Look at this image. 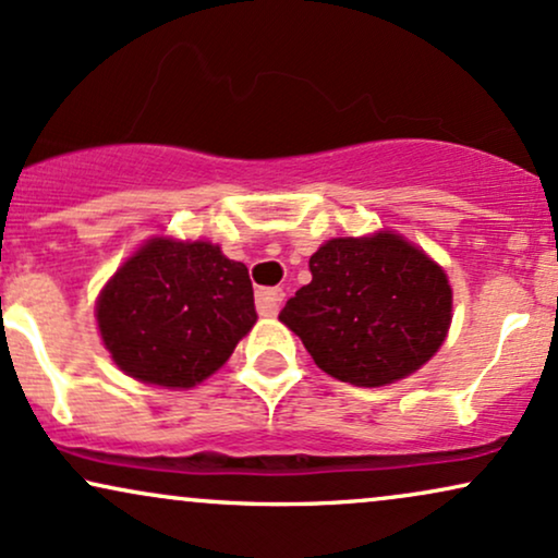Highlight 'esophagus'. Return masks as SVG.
I'll list each match as a JSON object with an SVG mask.
<instances>
[{"label": "esophagus", "mask_w": 558, "mask_h": 558, "mask_svg": "<svg viewBox=\"0 0 558 558\" xmlns=\"http://www.w3.org/2000/svg\"><path fill=\"white\" fill-rule=\"evenodd\" d=\"M281 300H284V292H281L279 287H274V290H258L256 292L258 313L260 315H277L281 307Z\"/></svg>", "instance_id": "obj_1"}]
</instances>
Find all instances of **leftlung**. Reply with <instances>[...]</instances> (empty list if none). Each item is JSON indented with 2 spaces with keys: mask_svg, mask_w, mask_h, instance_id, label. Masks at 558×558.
I'll list each match as a JSON object with an SVG mask.
<instances>
[{
  "mask_svg": "<svg viewBox=\"0 0 558 558\" xmlns=\"http://www.w3.org/2000/svg\"><path fill=\"white\" fill-rule=\"evenodd\" d=\"M311 274L279 320L336 380L380 388L442 347L452 320L447 274L396 232L328 240L311 256Z\"/></svg>",
  "mask_w": 558,
  "mask_h": 558,
  "instance_id": "left-lung-1",
  "label": "left lung"
}]
</instances>
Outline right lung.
I'll use <instances>...</instances> for the list:
<instances>
[{
    "mask_svg": "<svg viewBox=\"0 0 558 558\" xmlns=\"http://www.w3.org/2000/svg\"><path fill=\"white\" fill-rule=\"evenodd\" d=\"M95 318L129 377L194 388L230 360L258 315L245 264L206 240L153 238L102 287Z\"/></svg>",
    "mask_w": 558,
    "mask_h": 558,
    "instance_id": "1",
    "label": "right lung"
}]
</instances>
